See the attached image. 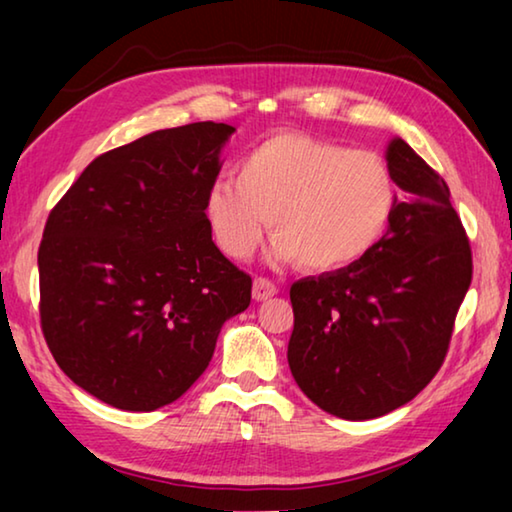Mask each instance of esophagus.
Here are the masks:
<instances>
[{"label":"esophagus","instance_id":"34e87169","mask_svg":"<svg viewBox=\"0 0 512 512\" xmlns=\"http://www.w3.org/2000/svg\"><path fill=\"white\" fill-rule=\"evenodd\" d=\"M275 293H277V287H275L271 280H268V277H255V282H253V298L257 302L273 298Z\"/></svg>","mask_w":512,"mask_h":512}]
</instances>
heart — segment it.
I'll return each mask as SVG.
<instances>
[{
	"mask_svg": "<svg viewBox=\"0 0 512 512\" xmlns=\"http://www.w3.org/2000/svg\"><path fill=\"white\" fill-rule=\"evenodd\" d=\"M395 201L393 171L381 155L282 131L239 160L235 180H216L205 214L216 246L230 259L253 255L268 225L273 259L332 273L379 244Z\"/></svg>",
	"mask_w": 512,
	"mask_h": 512,
	"instance_id": "obj_1",
	"label": "heart"
}]
</instances>
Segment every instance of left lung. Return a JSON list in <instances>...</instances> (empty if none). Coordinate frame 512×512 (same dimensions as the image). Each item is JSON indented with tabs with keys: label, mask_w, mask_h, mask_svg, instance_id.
<instances>
[{
	"label": "left lung",
	"mask_w": 512,
	"mask_h": 512,
	"mask_svg": "<svg viewBox=\"0 0 512 512\" xmlns=\"http://www.w3.org/2000/svg\"><path fill=\"white\" fill-rule=\"evenodd\" d=\"M386 160L404 192L386 235L361 262L289 293L291 375L343 420L400 409L436 377L472 282L470 239L443 176L400 137Z\"/></svg>",
	"instance_id": "1"
}]
</instances>
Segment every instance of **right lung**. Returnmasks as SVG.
Segmentation results:
<instances>
[{"instance_id": "right-lung-1", "label": "right lung", "mask_w": 512, "mask_h": 512, "mask_svg": "<svg viewBox=\"0 0 512 512\" xmlns=\"http://www.w3.org/2000/svg\"><path fill=\"white\" fill-rule=\"evenodd\" d=\"M235 133L196 121L88 164L38 248L40 327L60 370L121 411L176 402L250 305V275L212 241L205 201Z\"/></svg>"}]
</instances>
